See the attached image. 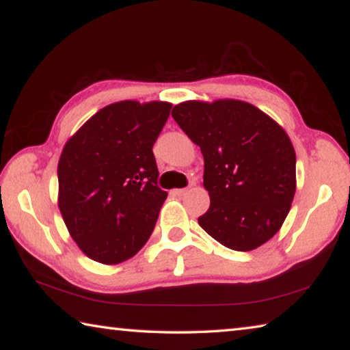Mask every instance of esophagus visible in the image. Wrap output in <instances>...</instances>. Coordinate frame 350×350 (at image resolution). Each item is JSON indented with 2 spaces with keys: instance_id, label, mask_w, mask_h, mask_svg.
<instances>
[{
  "instance_id": "1",
  "label": "esophagus",
  "mask_w": 350,
  "mask_h": 350,
  "mask_svg": "<svg viewBox=\"0 0 350 350\" xmlns=\"http://www.w3.org/2000/svg\"><path fill=\"white\" fill-rule=\"evenodd\" d=\"M187 193V188H176V189H173V194L174 196H177V198H180V196H183V194Z\"/></svg>"
}]
</instances>
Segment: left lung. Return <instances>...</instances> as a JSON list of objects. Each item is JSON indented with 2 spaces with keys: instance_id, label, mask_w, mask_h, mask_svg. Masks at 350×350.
Listing matches in <instances>:
<instances>
[{
  "instance_id": "1",
  "label": "left lung",
  "mask_w": 350,
  "mask_h": 350,
  "mask_svg": "<svg viewBox=\"0 0 350 350\" xmlns=\"http://www.w3.org/2000/svg\"><path fill=\"white\" fill-rule=\"evenodd\" d=\"M171 116L204 156L210 208L199 216L200 227L236 252L273 238L296 189V156L286 131L241 100L183 102Z\"/></svg>"
}]
</instances>
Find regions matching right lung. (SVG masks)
Returning <instances> with one entry per match:
<instances>
[{
    "label": "right lung",
    "instance_id": "right-lung-1",
    "mask_svg": "<svg viewBox=\"0 0 350 350\" xmlns=\"http://www.w3.org/2000/svg\"><path fill=\"white\" fill-rule=\"evenodd\" d=\"M171 103L125 100L105 106L64 145L58 208L80 250L118 264L146 244L167 191L159 188L152 146Z\"/></svg>",
    "mask_w": 350,
    "mask_h": 350
}]
</instances>
